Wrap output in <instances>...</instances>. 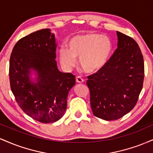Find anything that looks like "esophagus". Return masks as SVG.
Segmentation results:
<instances>
[{"instance_id": "34e87169", "label": "esophagus", "mask_w": 153, "mask_h": 153, "mask_svg": "<svg viewBox=\"0 0 153 153\" xmlns=\"http://www.w3.org/2000/svg\"><path fill=\"white\" fill-rule=\"evenodd\" d=\"M76 81L77 82H78V83H82V82H84V80L83 78H82L80 76H78L76 77Z\"/></svg>"}]
</instances>
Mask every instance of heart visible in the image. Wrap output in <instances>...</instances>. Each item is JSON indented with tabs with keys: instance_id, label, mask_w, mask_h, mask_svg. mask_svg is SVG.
Listing matches in <instances>:
<instances>
[{
	"instance_id": "heart-1",
	"label": "heart",
	"mask_w": 153,
	"mask_h": 153,
	"mask_svg": "<svg viewBox=\"0 0 153 153\" xmlns=\"http://www.w3.org/2000/svg\"><path fill=\"white\" fill-rule=\"evenodd\" d=\"M69 48L62 47L59 51L60 62L67 69L80 65L86 73L99 71L106 65L112 50L109 39L99 34H87L73 36L69 42Z\"/></svg>"
}]
</instances>
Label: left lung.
<instances>
[{"instance_id":"8db88e82","label":"left lung","mask_w":153,"mask_h":153,"mask_svg":"<svg viewBox=\"0 0 153 153\" xmlns=\"http://www.w3.org/2000/svg\"><path fill=\"white\" fill-rule=\"evenodd\" d=\"M118 47L106 65L88 76L95 117L116 120L137 104L145 77L143 55L133 38L117 31Z\"/></svg>"}]
</instances>
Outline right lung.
Segmentation results:
<instances>
[{
    "instance_id": "1",
    "label": "right lung",
    "mask_w": 153,
    "mask_h": 153,
    "mask_svg": "<svg viewBox=\"0 0 153 153\" xmlns=\"http://www.w3.org/2000/svg\"><path fill=\"white\" fill-rule=\"evenodd\" d=\"M55 39L48 29L19 39L10 57L9 79L19 106L28 116L42 123H52L64 115L68 93L75 76L58 71ZM31 69L38 72L36 84L29 79Z\"/></svg>"
}]
</instances>
